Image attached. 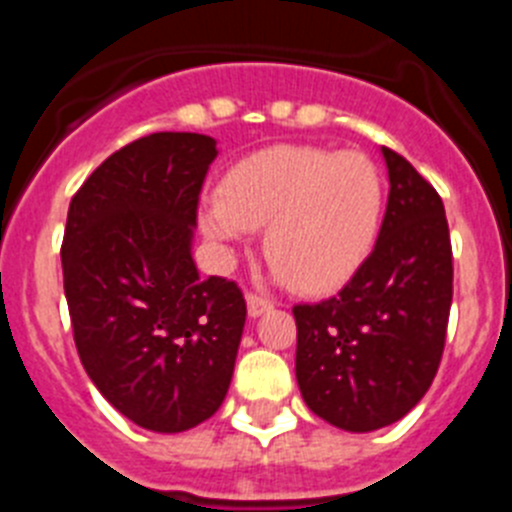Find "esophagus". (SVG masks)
Masks as SVG:
<instances>
[{"mask_svg": "<svg viewBox=\"0 0 512 512\" xmlns=\"http://www.w3.org/2000/svg\"><path fill=\"white\" fill-rule=\"evenodd\" d=\"M246 305H248V315H251V318H259V315H264L266 310H271V302L266 300V297H259V295H248Z\"/></svg>", "mask_w": 512, "mask_h": 512, "instance_id": "34e87169", "label": "esophagus"}]
</instances>
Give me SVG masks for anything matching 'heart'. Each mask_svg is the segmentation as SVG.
<instances>
[{"label":"heart","mask_w":512,"mask_h":512,"mask_svg":"<svg viewBox=\"0 0 512 512\" xmlns=\"http://www.w3.org/2000/svg\"><path fill=\"white\" fill-rule=\"evenodd\" d=\"M384 202V174L366 153L274 146L225 171L200 225L223 248L266 225L264 253L277 277L323 292L354 277L369 259Z\"/></svg>","instance_id":"b5f03b06"}]
</instances>
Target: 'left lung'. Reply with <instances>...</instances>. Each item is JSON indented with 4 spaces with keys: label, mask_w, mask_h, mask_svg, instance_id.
Here are the masks:
<instances>
[{
    "label": "left lung",
    "mask_w": 512,
    "mask_h": 512,
    "mask_svg": "<svg viewBox=\"0 0 512 512\" xmlns=\"http://www.w3.org/2000/svg\"><path fill=\"white\" fill-rule=\"evenodd\" d=\"M382 156L390 197L374 251L336 297L292 307L302 400L351 433L397 423L423 400L454 295L441 197L400 153Z\"/></svg>",
    "instance_id": "1"
}]
</instances>
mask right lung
<instances>
[{
  "label": "right lung",
  "instance_id": "add662e5",
  "mask_svg": "<svg viewBox=\"0 0 512 512\" xmlns=\"http://www.w3.org/2000/svg\"><path fill=\"white\" fill-rule=\"evenodd\" d=\"M217 143L153 133L112 153L69 205L63 292L79 359L140 428L182 433L217 413L246 325L238 284L192 259L197 202Z\"/></svg>",
  "mask_w": 512,
  "mask_h": 512
}]
</instances>
